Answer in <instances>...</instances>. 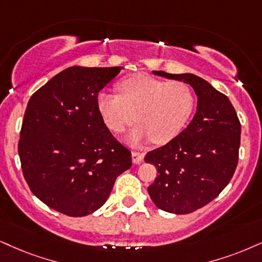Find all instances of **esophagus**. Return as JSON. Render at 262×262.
<instances>
[{"label":"esophagus","instance_id":"obj_1","mask_svg":"<svg viewBox=\"0 0 262 262\" xmlns=\"http://www.w3.org/2000/svg\"><path fill=\"white\" fill-rule=\"evenodd\" d=\"M131 156H132V163L134 164H141L144 158V154L140 153V151H132Z\"/></svg>","mask_w":262,"mask_h":262}]
</instances>
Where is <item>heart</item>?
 <instances>
[{
  "instance_id": "heart-1",
  "label": "heart",
  "mask_w": 262,
  "mask_h": 262,
  "mask_svg": "<svg viewBox=\"0 0 262 262\" xmlns=\"http://www.w3.org/2000/svg\"><path fill=\"white\" fill-rule=\"evenodd\" d=\"M120 95L101 92L97 109L109 130L120 134L135 120L140 122L128 141L151 140L157 144L172 141L188 124L195 106L192 87L183 81H167L138 74L119 82Z\"/></svg>"
}]
</instances>
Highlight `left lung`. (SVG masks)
<instances>
[{
    "label": "left lung",
    "instance_id": "left-lung-1",
    "mask_svg": "<svg viewBox=\"0 0 262 262\" xmlns=\"http://www.w3.org/2000/svg\"><path fill=\"white\" fill-rule=\"evenodd\" d=\"M153 74L188 83L198 97L196 112L185 130L144 158L158 171L148 187L154 204L171 214H189L214 200L230 183L238 164L241 122L230 99L202 77Z\"/></svg>",
    "mask_w": 262,
    "mask_h": 262
}]
</instances>
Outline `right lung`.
I'll return each mask as SVG.
<instances>
[{"label":"right lung","mask_w":262,"mask_h":262,"mask_svg":"<svg viewBox=\"0 0 262 262\" xmlns=\"http://www.w3.org/2000/svg\"><path fill=\"white\" fill-rule=\"evenodd\" d=\"M122 67H70L29 99L18 144L24 179L41 202L73 217L104 204L131 151L103 122L97 97Z\"/></svg>","instance_id":"obj_1"}]
</instances>
